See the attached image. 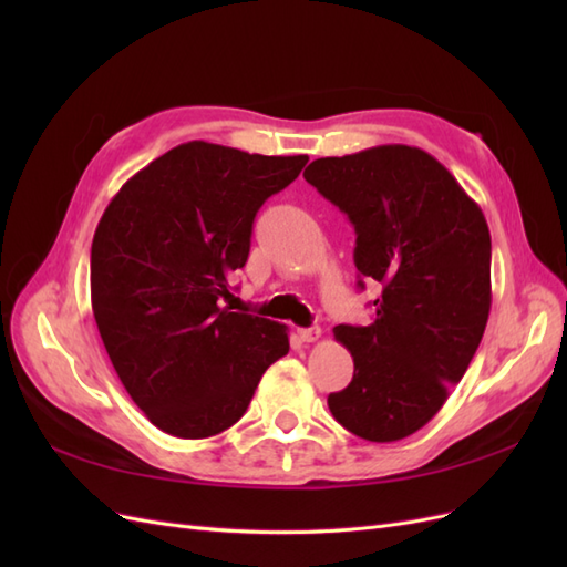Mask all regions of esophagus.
Listing matches in <instances>:
<instances>
[{
	"label": "esophagus",
	"instance_id": "34e87169",
	"mask_svg": "<svg viewBox=\"0 0 567 567\" xmlns=\"http://www.w3.org/2000/svg\"><path fill=\"white\" fill-rule=\"evenodd\" d=\"M298 333H300V338H302L305 342H317V340L321 338V329H319V326H310V329H300Z\"/></svg>",
	"mask_w": 567,
	"mask_h": 567
}]
</instances>
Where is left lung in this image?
Returning a JSON list of instances; mask_svg holds the SVG:
<instances>
[{"label":"left lung","instance_id":"8db88e82","mask_svg":"<svg viewBox=\"0 0 567 567\" xmlns=\"http://www.w3.org/2000/svg\"><path fill=\"white\" fill-rule=\"evenodd\" d=\"M302 177L350 217L359 288L381 284L369 326L333 329L354 375L329 394L331 414L369 442L409 437L447 402L483 340L487 219L450 169L416 146L317 158Z\"/></svg>","mask_w":567,"mask_h":567}]
</instances>
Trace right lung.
<instances>
[{
    "mask_svg": "<svg viewBox=\"0 0 567 567\" xmlns=\"http://www.w3.org/2000/svg\"><path fill=\"white\" fill-rule=\"evenodd\" d=\"M307 156L186 142L113 196L92 241V310L117 379L163 433L200 440L246 414L288 354L286 326L238 315L231 277L262 203Z\"/></svg>",
    "mask_w": 567,
    "mask_h": 567,
    "instance_id": "obj_1",
    "label": "right lung"
}]
</instances>
